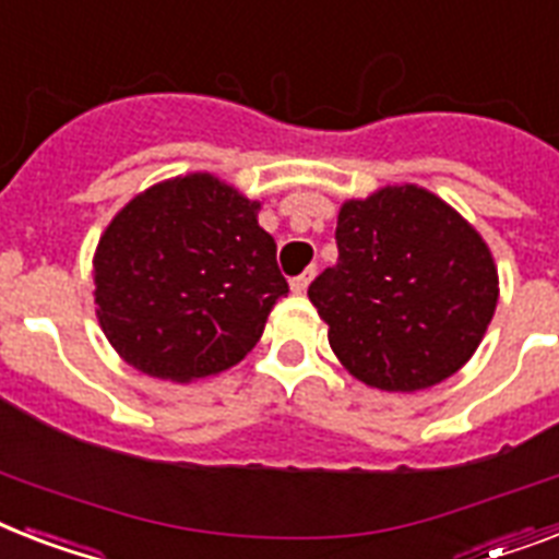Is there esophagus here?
Wrapping results in <instances>:
<instances>
[{"instance_id":"34e87169","label":"esophagus","mask_w":559,"mask_h":559,"mask_svg":"<svg viewBox=\"0 0 559 559\" xmlns=\"http://www.w3.org/2000/svg\"><path fill=\"white\" fill-rule=\"evenodd\" d=\"M316 278V266H310V270H304L301 275H295L293 281H289V287H293V293H307V287H310V281Z\"/></svg>"}]
</instances>
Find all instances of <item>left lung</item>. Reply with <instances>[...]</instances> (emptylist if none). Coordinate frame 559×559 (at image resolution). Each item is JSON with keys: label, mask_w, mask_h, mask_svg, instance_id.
Segmentation results:
<instances>
[{"label": "left lung", "mask_w": 559, "mask_h": 559, "mask_svg": "<svg viewBox=\"0 0 559 559\" xmlns=\"http://www.w3.org/2000/svg\"><path fill=\"white\" fill-rule=\"evenodd\" d=\"M338 261L307 295L358 382L425 390L460 370L497 310V266L468 221L419 186L347 201Z\"/></svg>", "instance_id": "8db88e82"}]
</instances>
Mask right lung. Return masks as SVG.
<instances>
[{
	"label": "right lung",
	"mask_w": 559,
	"mask_h": 559,
	"mask_svg": "<svg viewBox=\"0 0 559 559\" xmlns=\"http://www.w3.org/2000/svg\"><path fill=\"white\" fill-rule=\"evenodd\" d=\"M261 203L212 175L138 194L94 255L103 333L131 367L192 382L238 365L264 333L287 278Z\"/></svg>",
	"instance_id": "1"
}]
</instances>
